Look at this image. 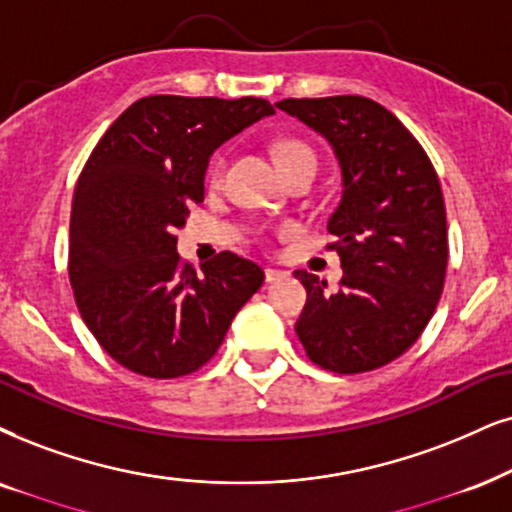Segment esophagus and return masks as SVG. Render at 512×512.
Listing matches in <instances>:
<instances>
[{
	"mask_svg": "<svg viewBox=\"0 0 512 512\" xmlns=\"http://www.w3.org/2000/svg\"><path fill=\"white\" fill-rule=\"evenodd\" d=\"M286 276H288L286 271H281V269H267V271H264V278H267V283L283 281V278H286Z\"/></svg>",
	"mask_w": 512,
	"mask_h": 512,
	"instance_id": "esophagus-1",
	"label": "esophagus"
}]
</instances>
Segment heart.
<instances>
[{
	"instance_id": "b5f03b06",
	"label": "heart",
	"mask_w": 512,
	"mask_h": 512,
	"mask_svg": "<svg viewBox=\"0 0 512 512\" xmlns=\"http://www.w3.org/2000/svg\"><path fill=\"white\" fill-rule=\"evenodd\" d=\"M274 153H276L278 165H281V170H286V167L300 163V160H316L312 148L304 144V141H297V139L278 141ZM222 170H224V160L219 158V160H215V165H212V179H219Z\"/></svg>"
}]
</instances>
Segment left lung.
<instances>
[{
  "label": "left lung",
  "mask_w": 512,
  "mask_h": 512,
  "mask_svg": "<svg viewBox=\"0 0 512 512\" xmlns=\"http://www.w3.org/2000/svg\"><path fill=\"white\" fill-rule=\"evenodd\" d=\"M333 146L342 198L328 219L342 281L295 271L307 304L295 323L307 357L333 373L390 364L425 331L444 290L449 243L437 172L416 137L366 96L283 99Z\"/></svg>",
  "instance_id": "left-lung-1"
}]
</instances>
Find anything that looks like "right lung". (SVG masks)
Returning <instances> with one entry per match:
<instances>
[{
	"label": "right lung",
	"instance_id": "right-lung-1",
	"mask_svg": "<svg viewBox=\"0 0 512 512\" xmlns=\"http://www.w3.org/2000/svg\"><path fill=\"white\" fill-rule=\"evenodd\" d=\"M274 115L255 96H146L108 127L82 167L70 215L68 274L82 321L120 366L179 378L215 357L264 271L219 252L196 274L177 229L203 203L210 155Z\"/></svg>",
	"mask_w": 512,
	"mask_h": 512
}]
</instances>
